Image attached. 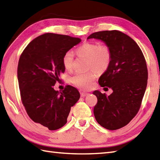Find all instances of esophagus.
I'll use <instances>...</instances> for the list:
<instances>
[{"mask_svg": "<svg viewBox=\"0 0 160 160\" xmlns=\"http://www.w3.org/2000/svg\"><path fill=\"white\" fill-rule=\"evenodd\" d=\"M87 95H89L88 93H85V92H80V96L81 97H84Z\"/></svg>", "mask_w": 160, "mask_h": 160, "instance_id": "1", "label": "esophagus"}]
</instances>
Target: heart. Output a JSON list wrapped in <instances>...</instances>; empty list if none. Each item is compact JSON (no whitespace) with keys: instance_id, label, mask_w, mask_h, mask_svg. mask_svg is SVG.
Segmentation results:
<instances>
[{"instance_id":"b5f03b06","label":"heart","mask_w":160,"mask_h":160,"mask_svg":"<svg viewBox=\"0 0 160 160\" xmlns=\"http://www.w3.org/2000/svg\"><path fill=\"white\" fill-rule=\"evenodd\" d=\"M78 55L88 58V68H93L98 72L107 69L111 61V52L107 46H99L94 42H86L76 50ZM66 69H73L74 64V53L68 51L64 53L62 58ZM96 76L95 71L86 73L78 72L71 78V82L75 86L82 89H89L92 85L93 81Z\"/></svg>"}]
</instances>
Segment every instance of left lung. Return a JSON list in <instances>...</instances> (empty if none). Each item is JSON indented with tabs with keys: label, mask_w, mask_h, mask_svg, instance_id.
I'll return each instance as SVG.
<instances>
[{
	"label": "left lung",
	"mask_w": 160,
	"mask_h": 160,
	"mask_svg": "<svg viewBox=\"0 0 160 160\" xmlns=\"http://www.w3.org/2000/svg\"><path fill=\"white\" fill-rule=\"evenodd\" d=\"M101 40L111 52V61L98 83L113 91L107 96L98 90L93 109L96 121L108 130L119 129L135 117L140 108L148 81V69L142 50L127 34L118 30L94 32L87 39Z\"/></svg>",
	"instance_id": "1"
}]
</instances>
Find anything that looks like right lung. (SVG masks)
I'll list each match as a JSON object with an SVG mask.
<instances>
[{
  "label": "right lung",
  "mask_w": 160,
  "mask_h": 160,
  "mask_svg": "<svg viewBox=\"0 0 160 160\" xmlns=\"http://www.w3.org/2000/svg\"><path fill=\"white\" fill-rule=\"evenodd\" d=\"M81 42L78 37L46 33L33 39L20 56L17 78L21 101L34 122L55 130L67 123L71 108L80 98L75 87L53 88L64 73V53Z\"/></svg>",
  "instance_id": "right-lung-1"
}]
</instances>
